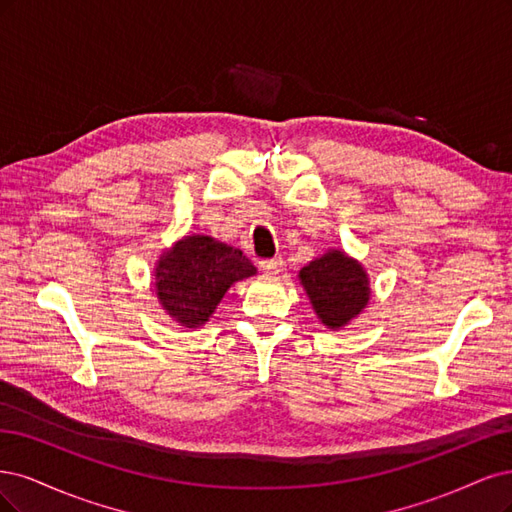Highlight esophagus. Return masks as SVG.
Returning a JSON list of instances; mask_svg holds the SVG:
<instances>
[{
    "label": "esophagus",
    "instance_id": "obj_1",
    "mask_svg": "<svg viewBox=\"0 0 512 512\" xmlns=\"http://www.w3.org/2000/svg\"><path fill=\"white\" fill-rule=\"evenodd\" d=\"M283 266H285V261H283V257H274V259H263L261 263H259V268L266 272V274H278L280 270H283Z\"/></svg>",
    "mask_w": 512,
    "mask_h": 512
}]
</instances>
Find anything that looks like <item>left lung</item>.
<instances>
[{"label": "left lung", "instance_id": "1", "mask_svg": "<svg viewBox=\"0 0 512 512\" xmlns=\"http://www.w3.org/2000/svg\"><path fill=\"white\" fill-rule=\"evenodd\" d=\"M317 319L336 332L357 319L370 304V276L361 261L340 249H327L298 274Z\"/></svg>", "mask_w": 512, "mask_h": 512}]
</instances>
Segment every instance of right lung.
Returning <instances> with one entry per match:
<instances>
[{
  "mask_svg": "<svg viewBox=\"0 0 512 512\" xmlns=\"http://www.w3.org/2000/svg\"><path fill=\"white\" fill-rule=\"evenodd\" d=\"M255 274L257 268L240 249L212 236L189 234L159 255L153 287L172 321L200 327L210 321L229 287Z\"/></svg>",
  "mask_w": 512,
  "mask_h": 512,
  "instance_id": "right-lung-1",
  "label": "right lung"
}]
</instances>
